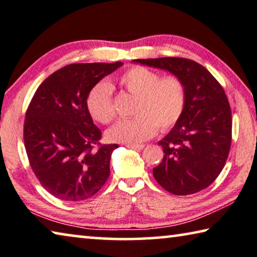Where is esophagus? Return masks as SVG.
Segmentation results:
<instances>
[{
	"label": "esophagus",
	"instance_id": "34e87169",
	"mask_svg": "<svg viewBox=\"0 0 257 257\" xmlns=\"http://www.w3.org/2000/svg\"><path fill=\"white\" fill-rule=\"evenodd\" d=\"M128 149H132V150H135V151H141L144 149V145L143 144H127L125 145Z\"/></svg>",
	"mask_w": 257,
	"mask_h": 257
}]
</instances>
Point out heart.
Here are the masks:
<instances>
[{
  "mask_svg": "<svg viewBox=\"0 0 257 257\" xmlns=\"http://www.w3.org/2000/svg\"><path fill=\"white\" fill-rule=\"evenodd\" d=\"M125 91L136 96L133 119L117 121L106 132V137L119 143H140L158 132L172 128L181 119L186 103L185 84L177 75L160 77L157 72L143 66H133L117 77ZM87 109L95 121L107 124L115 116L113 88L101 80L90 89Z\"/></svg>",
  "mask_w": 257,
  "mask_h": 257,
  "instance_id": "b5f03b06",
  "label": "heart"
}]
</instances>
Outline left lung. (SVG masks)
I'll use <instances>...</instances> for the list:
<instances>
[{
  "instance_id": "1",
  "label": "left lung",
  "mask_w": 257,
  "mask_h": 257,
  "mask_svg": "<svg viewBox=\"0 0 257 257\" xmlns=\"http://www.w3.org/2000/svg\"><path fill=\"white\" fill-rule=\"evenodd\" d=\"M134 62L177 75L186 89L181 119L159 142L165 154L153 168L154 178L176 195L206 189L222 172L230 152L232 115L225 91L208 70L191 59L164 57Z\"/></svg>"
}]
</instances>
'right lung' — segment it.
<instances>
[{"label": "right lung", "mask_w": 257, "mask_h": 257, "mask_svg": "<svg viewBox=\"0 0 257 257\" xmlns=\"http://www.w3.org/2000/svg\"><path fill=\"white\" fill-rule=\"evenodd\" d=\"M123 63L71 64L40 84L26 111L24 143L41 185L64 201L92 197L109 176L117 144L101 145L87 109L90 89Z\"/></svg>", "instance_id": "right-lung-1"}]
</instances>
